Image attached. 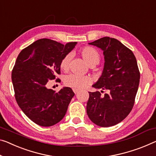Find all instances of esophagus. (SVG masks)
Segmentation results:
<instances>
[{"mask_svg": "<svg viewBox=\"0 0 156 156\" xmlns=\"http://www.w3.org/2000/svg\"><path fill=\"white\" fill-rule=\"evenodd\" d=\"M73 91H74V93H75V94H76V93H77L79 92V90L75 89V88H73Z\"/></svg>", "mask_w": 156, "mask_h": 156, "instance_id": "34e87169", "label": "esophagus"}]
</instances>
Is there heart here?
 <instances>
[{"mask_svg":"<svg viewBox=\"0 0 156 156\" xmlns=\"http://www.w3.org/2000/svg\"><path fill=\"white\" fill-rule=\"evenodd\" d=\"M82 58L88 66L93 67L99 63L100 54L96 49L90 47H85L80 51ZM70 56L69 54L65 56L60 63L61 70L67 71L69 68ZM91 78L88 76H81L75 74H69L64 77L65 85L75 89H82L91 82Z\"/></svg>","mask_w":156,"mask_h":156,"instance_id":"obj_1","label":"heart"}]
</instances>
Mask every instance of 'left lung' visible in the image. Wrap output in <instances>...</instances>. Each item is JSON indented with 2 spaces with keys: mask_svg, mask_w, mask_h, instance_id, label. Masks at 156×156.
<instances>
[{
  "mask_svg": "<svg viewBox=\"0 0 156 156\" xmlns=\"http://www.w3.org/2000/svg\"><path fill=\"white\" fill-rule=\"evenodd\" d=\"M88 44L101 49L105 58L102 75L92 86L107 93L102 96L99 91L88 92L86 112L97 126H113L126 118L135 103L140 78L136 60L115 38L104 37Z\"/></svg>",
  "mask_w": 156,
  "mask_h": 156,
  "instance_id": "1",
  "label": "left lung"
}]
</instances>
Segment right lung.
I'll use <instances>...</instances> for the list:
<instances>
[{"label":"right lung","mask_w":156,"mask_h":156,"mask_svg":"<svg viewBox=\"0 0 156 156\" xmlns=\"http://www.w3.org/2000/svg\"><path fill=\"white\" fill-rule=\"evenodd\" d=\"M76 43L64 45L47 38L40 39L23 49L16 58L12 72L16 102L23 113L37 125L54 126L66 114L75 95L72 88L63 87L56 92L47 88V83L61 73V60Z\"/></svg>","instance_id":"1"}]
</instances>
